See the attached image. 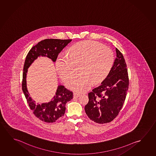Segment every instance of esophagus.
Listing matches in <instances>:
<instances>
[{"mask_svg":"<svg viewBox=\"0 0 156 156\" xmlns=\"http://www.w3.org/2000/svg\"><path fill=\"white\" fill-rule=\"evenodd\" d=\"M80 95V94H79V93H77L76 92H74V97L75 98H76L77 97H79Z\"/></svg>","mask_w":156,"mask_h":156,"instance_id":"34e87169","label":"esophagus"}]
</instances>
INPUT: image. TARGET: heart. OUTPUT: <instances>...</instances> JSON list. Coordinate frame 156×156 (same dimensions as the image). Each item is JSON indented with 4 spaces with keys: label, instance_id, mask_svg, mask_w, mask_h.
I'll list each match as a JSON object with an SVG mask.
<instances>
[{
    "label": "heart",
    "instance_id": "b5f03b06",
    "mask_svg": "<svg viewBox=\"0 0 156 156\" xmlns=\"http://www.w3.org/2000/svg\"><path fill=\"white\" fill-rule=\"evenodd\" d=\"M68 57L57 58L56 67L62 79L67 81L76 73L68 83L70 89L84 92L92 83L97 84L106 78L111 72L114 55L111 50L93 41H84L72 45L67 51Z\"/></svg>",
    "mask_w": 156,
    "mask_h": 156
}]
</instances>
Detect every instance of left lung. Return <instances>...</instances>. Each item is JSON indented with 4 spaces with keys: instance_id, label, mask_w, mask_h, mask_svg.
Masks as SVG:
<instances>
[{
    "instance_id": "8db88e82",
    "label": "left lung",
    "mask_w": 156,
    "mask_h": 156,
    "mask_svg": "<svg viewBox=\"0 0 156 156\" xmlns=\"http://www.w3.org/2000/svg\"><path fill=\"white\" fill-rule=\"evenodd\" d=\"M115 50L116 57L111 72L99 86L88 93L89 101L84 107L89 119L98 124L108 123L116 118L129 89L126 62L122 53Z\"/></svg>"
}]
</instances>
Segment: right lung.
Segmentation results:
<instances>
[{
  "mask_svg": "<svg viewBox=\"0 0 156 156\" xmlns=\"http://www.w3.org/2000/svg\"><path fill=\"white\" fill-rule=\"evenodd\" d=\"M72 40L45 39L38 42L28 52L26 57L23 73L22 90L27 104L33 113L38 119L48 123L54 122L64 115L66 105L73 98V93L62 85L57 87L55 95L47 103H35L30 97L27 87V69L35 59L40 56H46L55 62L59 53Z\"/></svg>",
  "mask_w": 156,
  "mask_h": 156,
  "instance_id": "1",
  "label": "right lung"
}]
</instances>
